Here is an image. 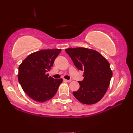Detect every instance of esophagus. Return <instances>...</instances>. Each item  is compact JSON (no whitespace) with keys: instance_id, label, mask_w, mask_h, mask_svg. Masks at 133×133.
<instances>
[{"instance_id":"34e87169","label":"esophagus","mask_w":133,"mask_h":133,"mask_svg":"<svg viewBox=\"0 0 133 133\" xmlns=\"http://www.w3.org/2000/svg\"><path fill=\"white\" fill-rule=\"evenodd\" d=\"M63 81L65 82H71V80H66V79H63Z\"/></svg>"}]
</instances>
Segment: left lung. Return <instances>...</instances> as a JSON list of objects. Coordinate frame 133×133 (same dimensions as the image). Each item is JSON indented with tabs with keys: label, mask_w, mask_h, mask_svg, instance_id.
<instances>
[{
	"label": "left lung",
	"mask_w": 133,
	"mask_h": 133,
	"mask_svg": "<svg viewBox=\"0 0 133 133\" xmlns=\"http://www.w3.org/2000/svg\"><path fill=\"white\" fill-rule=\"evenodd\" d=\"M78 70L83 71L80 88L73 91L76 99L83 104L99 102L108 90L112 73L107 59L95 50L86 48L65 49Z\"/></svg>",
	"instance_id": "obj_1"
}]
</instances>
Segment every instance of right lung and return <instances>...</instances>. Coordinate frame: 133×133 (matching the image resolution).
I'll list each match as a JSON object with an SVG mask.
<instances>
[{"label": "right lung", "instance_id": "right-lung-1", "mask_svg": "<svg viewBox=\"0 0 133 133\" xmlns=\"http://www.w3.org/2000/svg\"><path fill=\"white\" fill-rule=\"evenodd\" d=\"M61 49L42 50L31 54L19 67L18 81L24 92L32 100L44 102L55 95L62 79L49 77Z\"/></svg>", "mask_w": 133, "mask_h": 133}]
</instances>
